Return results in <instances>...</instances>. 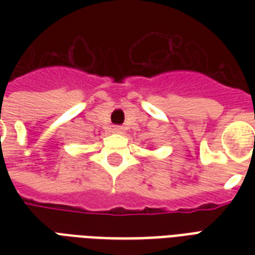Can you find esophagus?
<instances>
[{"mask_svg":"<svg viewBox=\"0 0 255 255\" xmlns=\"http://www.w3.org/2000/svg\"><path fill=\"white\" fill-rule=\"evenodd\" d=\"M123 131V128L122 127H119V126H116V127H113V132H122Z\"/></svg>","mask_w":255,"mask_h":255,"instance_id":"1","label":"esophagus"}]
</instances>
